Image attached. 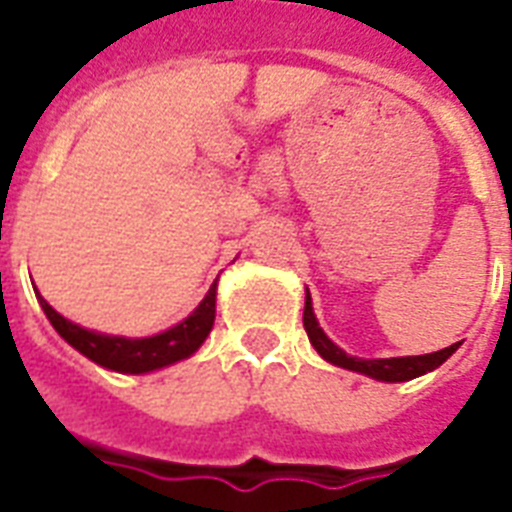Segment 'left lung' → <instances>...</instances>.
<instances>
[{"label":"left lung","instance_id":"8db88e82","mask_svg":"<svg viewBox=\"0 0 512 512\" xmlns=\"http://www.w3.org/2000/svg\"><path fill=\"white\" fill-rule=\"evenodd\" d=\"M303 327L311 337L313 348L319 350L321 356L332 361V364L342 366V369H350V372H361L366 377H374V380L382 382H406L420 377L425 372H433L436 366H441L446 358L452 356L454 350L460 348V342H454L449 348L436 350V353H425V356H401V358H356L348 356L345 350L337 348L335 342L324 335V329L319 327V321L313 316L311 308V295H305V311H303Z\"/></svg>","mask_w":512,"mask_h":512}]
</instances>
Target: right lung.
<instances>
[{
  "instance_id": "1",
  "label": "right lung",
  "mask_w": 512,
  "mask_h": 512,
  "mask_svg": "<svg viewBox=\"0 0 512 512\" xmlns=\"http://www.w3.org/2000/svg\"><path fill=\"white\" fill-rule=\"evenodd\" d=\"M215 295L217 284H212L207 297L201 300L199 308L188 319L162 332V335L143 337V340L98 335V332L76 327L68 319H63L44 297H39V303H42V311L47 313L52 327L58 329V335L68 345H74L79 353H84L90 361L106 366V369H114V372L140 374L175 364L180 358H188L199 350V345L207 340L209 329L215 324Z\"/></svg>"
}]
</instances>
